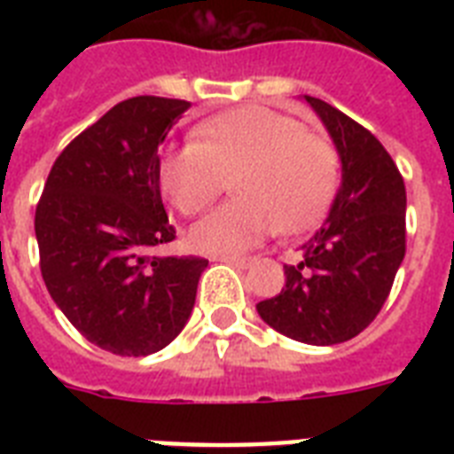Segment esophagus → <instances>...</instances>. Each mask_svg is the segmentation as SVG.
Listing matches in <instances>:
<instances>
[{
	"mask_svg": "<svg viewBox=\"0 0 454 454\" xmlns=\"http://www.w3.org/2000/svg\"><path fill=\"white\" fill-rule=\"evenodd\" d=\"M214 262H221V263H231V266H238V269H247L252 259L249 256H212Z\"/></svg>",
	"mask_w": 454,
	"mask_h": 454,
	"instance_id": "obj_1",
	"label": "esophagus"
}]
</instances>
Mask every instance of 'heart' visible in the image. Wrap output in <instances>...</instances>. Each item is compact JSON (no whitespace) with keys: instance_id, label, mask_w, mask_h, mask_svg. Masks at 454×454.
<instances>
[{"instance_id":"obj_1","label":"heart","mask_w":454,"mask_h":454,"mask_svg":"<svg viewBox=\"0 0 454 454\" xmlns=\"http://www.w3.org/2000/svg\"><path fill=\"white\" fill-rule=\"evenodd\" d=\"M339 153L320 134L278 110L247 106L198 124L195 141L157 164L160 188L181 214L205 212L233 178L238 198L195 223L202 254L235 256L278 226L297 233L323 219L339 185Z\"/></svg>"}]
</instances>
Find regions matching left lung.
I'll list each match as a JSON object with an SVG mask.
<instances>
[{
    "mask_svg": "<svg viewBox=\"0 0 454 454\" xmlns=\"http://www.w3.org/2000/svg\"><path fill=\"white\" fill-rule=\"evenodd\" d=\"M337 145L341 185L330 214L285 266L278 297L256 303L266 325L310 346L348 341L387 301L405 256V184L387 148L330 103L303 96Z\"/></svg>",
    "mask_w": 454,
    "mask_h": 454,
    "instance_id": "8db88e82",
    "label": "left lung"
}]
</instances>
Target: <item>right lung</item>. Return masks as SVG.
Returning a JSON list of instances; mask_svg holds the SVG:
<instances>
[{"label":"right lung","mask_w":454,"mask_h":454,"mask_svg":"<svg viewBox=\"0 0 454 454\" xmlns=\"http://www.w3.org/2000/svg\"><path fill=\"white\" fill-rule=\"evenodd\" d=\"M188 101L117 103L53 162L35 212L39 269L51 299L84 339L115 356L171 344L195 306L200 256H157L176 238L167 219L157 148Z\"/></svg>","instance_id":"1"}]
</instances>
